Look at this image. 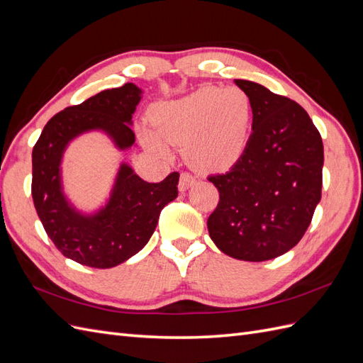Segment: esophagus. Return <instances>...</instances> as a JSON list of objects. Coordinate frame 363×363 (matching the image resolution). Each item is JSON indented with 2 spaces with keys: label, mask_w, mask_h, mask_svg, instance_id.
I'll return each instance as SVG.
<instances>
[{
  "label": "esophagus",
  "mask_w": 363,
  "mask_h": 363,
  "mask_svg": "<svg viewBox=\"0 0 363 363\" xmlns=\"http://www.w3.org/2000/svg\"><path fill=\"white\" fill-rule=\"evenodd\" d=\"M194 184H196V178L193 174L182 173L179 179V191H187Z\"/></svg>",
  "instance_id": "esophagus-1"
}]
</instances>
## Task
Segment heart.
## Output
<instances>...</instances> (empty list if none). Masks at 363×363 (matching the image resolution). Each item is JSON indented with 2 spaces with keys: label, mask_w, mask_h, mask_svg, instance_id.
Segmentation results:
<instances>
[{
  "label": "heart",
  "mask_w": 363,
  "mask_h": 363,
  "mask_svg": "<svg viewBox=\"0 0 363 363\" xmlns=\"http://www.w3.org/2000/svg\"><path fill=\"white\" fill-rule=\"evenodd\" d=\"M155 133L141 128L143 143L165 155L161 143L184 147L185 160L199 170H227L244 155L252 101L239 87H201L181 99L150 108Z\"/></svg>",
  "instance_id": "1"
}]
</instances>
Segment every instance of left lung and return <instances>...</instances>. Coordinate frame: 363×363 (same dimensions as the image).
Listing matches in <instances>:
<instances>
[{
    "instance_id": "left-lung-1",
    "label": "left lung",
    "mask_w": 363,
    "mask_h": 363,
    "mask_svg": "<svg viewBox=\"0 0 363 363\" xmlns=\"http://www.w3.org/2000/svg\"><path fill=\"white\" fill-rule=\"evenodd\" d=\"M252 101L253 133L225 174L210 176L219 203L207 227L235 259L270 261L299 242L320 202L323 144L297 102L247 79H235Z\"/></svg>"
}]
</instances>
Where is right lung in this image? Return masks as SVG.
I'll use <instances>...</instances> for the list:
<instances>
[{
    "mask_svg": "<svg viewBox=\"0 0 363 363\" xmlns=\"http://www.w3.org/2000/svg\"><path fill=\"white\" fill-rule=\"evenodd\" d=\"M143 89L127 82L72 106L45 124L32 152V196L45 233L60 252L81 265L111 268L147 245L161 210L178 198L179 173L147 182L132 165L121 162L104 202L90 211L78 208L64 189L62 161L77 138L99 132L119 152L135 147L132 116Z\"/></svg>",
    "mask_w": 363,
    "mask_h": 363,
    "instance_id": "1",
    "label": "right lung"
}]
</instances>
